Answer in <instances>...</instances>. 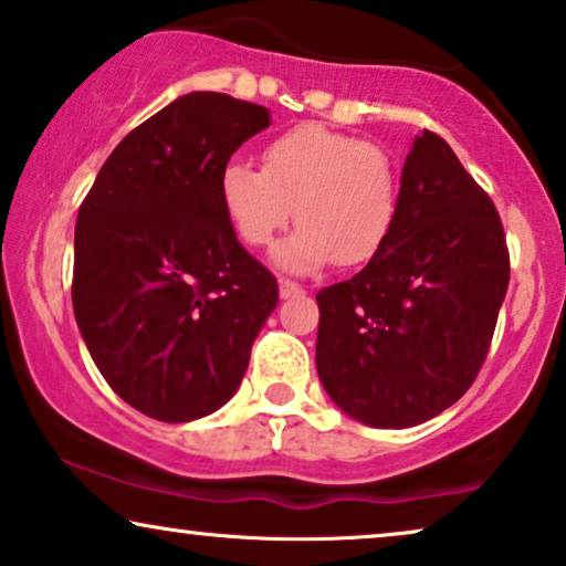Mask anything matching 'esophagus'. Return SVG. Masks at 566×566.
<instances>
[{
  "label": "esophagus",
  "mask_w": 566,
  "mask_h": 566,
  "mask_svg": "<svg viewBox=\"0 0 566 566\" xmlns=\"http://www.w3.org/2000/svg\"><path fill=\"white\" fill-rule=\"evenodd\" d=\"M304 293V289L296 281H281V298H293V296H301Z\"/></svg>",
  "instance_id": "esophagus-1"
}]
</instances>
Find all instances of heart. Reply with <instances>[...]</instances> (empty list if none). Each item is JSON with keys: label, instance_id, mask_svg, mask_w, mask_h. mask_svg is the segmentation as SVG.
I'll list each match as a JSON object with an SVG mask.
<instances>
[{"label": "heart", "instance_id": "heart-1", "mask_svg": "<svg viewBox=\"0 0 566 566\" xmlns=\"http://www.w3.org/2000/svg\"><path fill=\"white\" fill-rule=\"evenodd\" d=\"M218 197L231 229L249 247H268L291 216L301 220L275 252L277 265L296 273L329 260H369L390 233L398 200L385 150L314 122L270 139L262 171L229 160L220 168Z\"/></svg>", "mask_w": 566, "mask_h": 566}]
</instances>
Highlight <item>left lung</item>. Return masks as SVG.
I'll use <instances>...</instances> for the list:
<instances>
[{"instance_id":"8db88e82","label":"left lung","mask_w":566,"mask_h":566,"mask_svg":"<svg viewBox=\"0 0 566 566\" xmlns=\"http://www.w3.org/2000/svg\"><path fill=\"white\" fill-rule=\"evenodd\" d=\"M510 285L491 197L437 132L402 166L390 233L361 273L317 293V371L356 421L406 429L479 377Z\"/></svg>"}]
</instances>
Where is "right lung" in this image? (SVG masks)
Instances as JSON below:
<instances>
[{
	"label": "right lung",
	"mask_w": 566,
	"mask_h": 566,
	"mask_svg": "<svg viewBox=\"0 0 566 566\" xmlns=\"http://www.w3.org/2000/svg\"><path fill=\"white\" fill-rule=\"evenodd\" d=\"M268 124L265 106L181 95L116 145L80 205L77 327L112 390L156 421L231 400L277 304L218 197L220 168Z\"/></svg>",
	"instance_id": "right-lung-1"
}]
</instances>
